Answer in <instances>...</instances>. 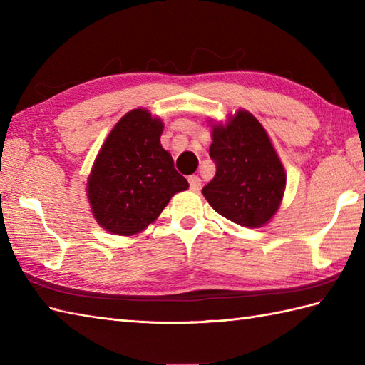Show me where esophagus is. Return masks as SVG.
<instances>
[{"instance_id":"1","label":"esophagus","mask_w":365,"mask_h":365,"mask_svg":"<svg viewBox=\"0 0 365 365\" xmlns=\"http://www.w3.org/2000/svg\"><path fill=\"white\" fill-rule=\"evenodd\" d=\"M188 182H190L191 191H195V192H197V191L200 190V187H202V180H200V178H199L197 175H190Z\"/></svg>"}]
</instances>
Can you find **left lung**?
<instances>
[{"instance_id": "1", "label": "left lung", "mask_w": 365, "mask_h": 365, "mask_svg": "<svg viewBox=\"0 0 365 365\" xmlns=\"http://www.w3.org/2000/svg\"><path fill=\"white\" fill-rule=\"evenodd\" d=\"M213 180L202 192L216 212L245 227H260L276 213L285 170L265 128L247 111L213 127Z\"/></svg>"}]
</instances>
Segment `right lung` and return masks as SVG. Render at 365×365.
Here are the masks:
<instances>
[{
	"label": "right lung",
	"mask_w": 365,
	"mask_h": 365,
	"mask_svg": "<svg viewBox=\"0 0 365 365\" xmlns=\"http://www.w3.org/2000/svg\"><path fill=\"white\" fill-rule=\"evenodd\" d=\"M163 123L133 110L115 123L100 149L88 180L97 222L111 234L135 235L158 218L175 192L188 188L163 149Z\"/></svg>",
	"instance_id": "1"
}]
</instances>
